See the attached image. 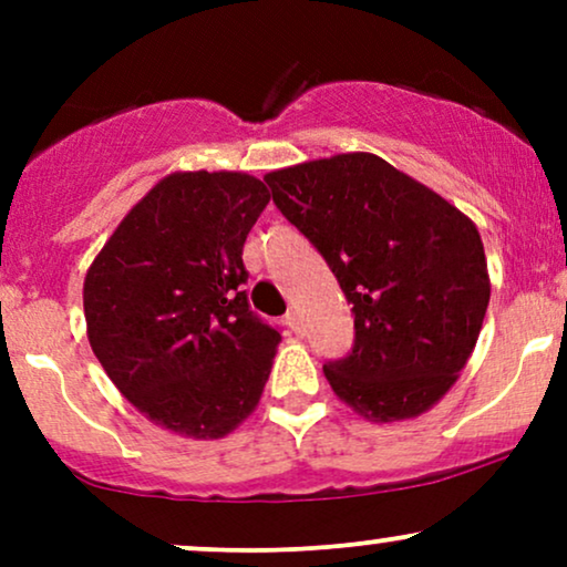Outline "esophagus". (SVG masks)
<instances>
[{"instance_id": "esophagus-1", "label": "esophagus", "mask_w": 567, "mask_h": 567, "mask_svg": "<svg viewBox=\"0 0 567 567\" xmlns=\"http://www.w3.org/2000/svg\"><path fill=\"white\" fill-rule=\"evenodd\" d=\"M285 324H288V328L292 330V333H301L303 330V320H301V311L296 309V306H292V309L288 311V315H285Z\"/></svg>"}]
</instances>
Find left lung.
<instances>
[{"mask_svg":"<svg viewBox=\"0 0 567 567\" xmlns=\"http://www.w3.org/2000/svg\"><path fill=\"white\" fill-rule=\"evenodd\" d=\"M264 181L351 303L354 347L322 365L333 392L379 424L432 408L470 360L491 301L477 226L365 152Z\"/></svg>","mask_w":567,"mask_h":567,"instance_id":"obj_1","label":"left lung"}]
</instances>
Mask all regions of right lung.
Segmentation results:
<instances>
[{"instance_id": "1", "label": "right lung", "mask_w": 567, "mask_h": 567, "mask_svg": "<svg viewBox=\"0 0 567 567\" xmlns=\"http://www.w3.org/2000/svg\"><path fill=\"white\" fill-rule=\"evenodd\" d=\"M266 205L247 173H173L87 269L90 347L157 426L218 440L261 400L279 333L247 303L243 247Z\"/></svg>"}]
</instances>
